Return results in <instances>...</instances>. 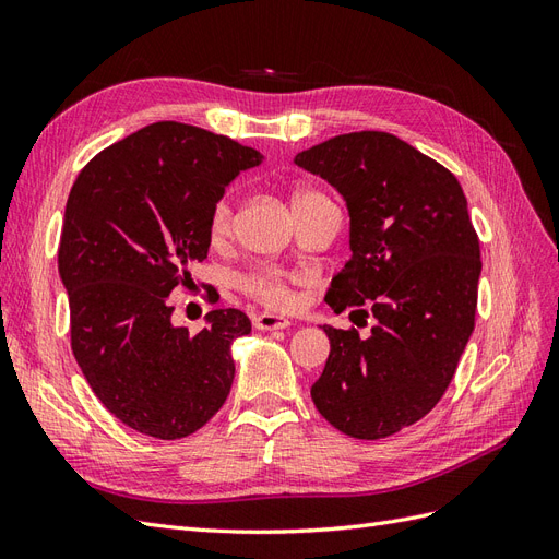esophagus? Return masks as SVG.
Masks as SVG:
<instances>
[{
    "instance_id": "obj_1",
    "label": "esophagus",
    "mask_w": 559,
    "mask_h": 559,
    "mask_svg": "<svg viewBox=\"0 0 559 559\" xmlns=\"http://www.w3.org/2000/svg\"><path fill=\"white\" fill-rule=\"evenodd\" d=\"M253 326L259 331H277V329H289L292 321L282 317V314H273V312H261L253 317Z\"/></svg>"
}]
</instances>
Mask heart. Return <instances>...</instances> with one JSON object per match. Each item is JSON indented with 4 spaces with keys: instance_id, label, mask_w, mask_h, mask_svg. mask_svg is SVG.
Here are the masks:
<instances>
[{
    "instance_id": "1",
    "label": "heart",
    "mask_w": 559,
    "mask_h": 559,
    "mask_svg": "<svg viewBox=\"0 0 559 559\" xmlns=\"http://www.w3.org/2000/svg\"><path fill=\"white\" fill-rule=\"evenodd\" d=\"M321 202H331V200L317 189H298L292 195L294 214H298L302 210H310L314 205H321ZM230 230H233V198H230V193H224L210 210L207 233H210V240L214 245H218L228 238ZM298 282H302L300 275L284 273V270H280V267H259V270H253V273L242 275L238 284L247 296L263 302L265 308L286 310L294 306V284H298Z\"/></svg>"
}]
</instances>
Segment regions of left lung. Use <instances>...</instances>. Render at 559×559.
I'll use <instances>...</instances> for the list:
<instances>
[{
    "instance_id": "obj_1",
    "label": "left lung",
    "mask_w": 559,
    "mask_h": 559,
    "mask_svg": "<svg viewBox=\"0 0 559 559\" xmlns=\"http://www.w3.org/2000/svg\"><path fill=\"white\" fill-rule=\"evenodd\" d=\"M296 165L349 210L352 259L326 302L335 312L370 302L376 317L366 341L324 326L331 352L310 394L337 431L378 441L445 394L476 326L478 235L456 177L389 132L337 134L300 151Z\"/></svg>"
}]
</instances>
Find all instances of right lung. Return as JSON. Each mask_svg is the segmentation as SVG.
Instances as JSON below:
<instances>
[{
  "label": "right lung",
  "mask_w": 559,
  "mask_h": 559,
  "mask_svg": "<svg viewBox=\"0 0 559 559\" xmlns=\"http://www.w3.org/2000/svg\"><path fill=\"white\" fill-rule=\"evenodd\" d=\"M261 158L224 134L160 121L99 151L72 186L58 249L72 352L95 396L134 431L191 436L228 399L230 345L251 331L249 317L212 310L191 335L170 321V294L207 259L214 202Z\"/></svg>",
  "instance_id": "obj_1"
}]
</instances>
